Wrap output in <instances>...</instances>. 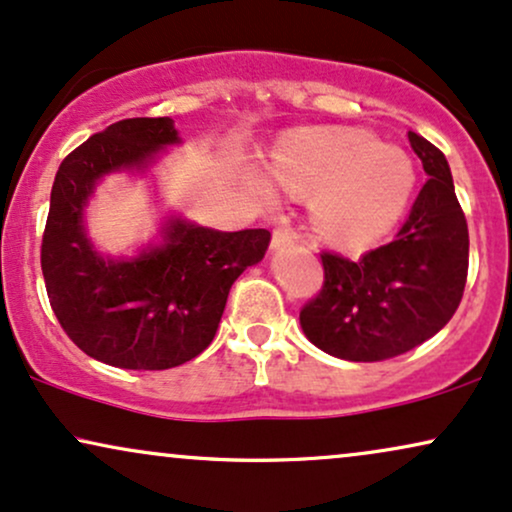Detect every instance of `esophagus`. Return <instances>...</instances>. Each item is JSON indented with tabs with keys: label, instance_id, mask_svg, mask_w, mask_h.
Returning a JSON list of instances; mask_svg holds the SVG:
<instances>
[{
	"label": "esophagus",
	"instance_id": "34e87169",
	"mask_svg": "<svg viewBox=\"0 0 512 512\" xmlns=\"http://www.w3.org/2000/svg\"><path fill=\"white\" fill-rule=\"evenodd\" d=\"M296 242V232L289 227H275L273 230V249H285Z\"/></svg>",
	"mask_w": 512,
	"mask_h": 512
}]
</instances>
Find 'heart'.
Here are the masks:
<instances>
[{
  "label": "heart",
  "mask_w": 512,
  "mask_h": 512,
  "mask_svg": "<svg viewBox=\"0 0 512 512\" xmlns=\"http://www.w3.org/2000/svg\"><path fill=\"white\" fill-rule=\"evenodd\" d=\"M273 175L287 192L318 194L315 230L346 249L382 237L401 218L415 187L406 151L351 128L299 130L285 137L275 151ZM256 189L263 199H275L270 178H258Z\"/></svg>",
  "instance_id": "heart-1"
}]
</instances>
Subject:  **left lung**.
<instances>
[{
    "label": "left lung",
    "instance_id": "obj_1",
    "mask_svg": "<svg viewBox=\"0 0 512 512\" xmlns=\"http://www.w3.org/2000/svg\"><path fill=\"white\" fill-rule=\"evenodd\" d=\"M408 140L427 173L408 218L358 261L323 251V287L299 313L306 337L344 361H387L427 342L453 318L468 282V220L449 161L418 132Z\"/></svg>",
    "mask_w": 512,
    "mask_h": 512
}]
</instances>
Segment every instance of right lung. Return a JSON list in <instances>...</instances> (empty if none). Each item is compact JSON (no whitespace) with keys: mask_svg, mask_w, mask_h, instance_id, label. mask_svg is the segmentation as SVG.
Returning a JSON list of instances; mask_svg holds the SVG:
<instances>
[{"mask_svg":"<svg viewBox=\"0 0 512 512\" xmlns=\"http://www.w3.org/2000/svg\"><path fill=\"white\" fill-rule=\"evenodd\" d=\"M178 142L170 118H125L61 161L42 235L49 304L71 342L113 368L168 370L216 337L232 282L266 254L268 230L218 232L170 220L166 244L132 261H104L82 230L97 180L144 168Z\"/></svg>","mask_w":512,"mask_h":512,"instance_id":"right-lung-1","label":"right lung"}]
</instances>
